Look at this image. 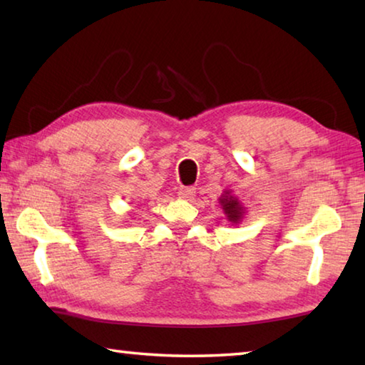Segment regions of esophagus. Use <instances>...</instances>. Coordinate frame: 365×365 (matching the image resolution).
I'll return each mask as SVG.
<instances>
[{
    "label": "esophagus",
    "instance_id": "esophagus-1",
    "mask_svg": "<svg viewBox=\"0 0 365 365\" xmlns=\"http://www.w3.org/2000/svg\"><path fill=\"white\" fill-rule=\"evenodd\" d=\"M178 195H180V197H183V200H193L196 195V188H193V187L180 188L178 190Z\"/></svg>",
    "mask_w": 365,
    "mask_h": 365
}]
</instances>
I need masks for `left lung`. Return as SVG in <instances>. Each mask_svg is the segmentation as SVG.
Masks as SVG:
<instances>
[{"mask_svg": "<svg viewBox=\"0 0 365 365\" xmlns=\"http://www.w3.org/2000/svg\"><path fill=\"white\" fill-rule=\"evenodd\" d=\"M219 202H220L222 209H224L227 219L230 220L232 224H240V222H242L246 209L243 207L242 202H240L238 197L232 195L230 190L224 191V195L220 196Z\"/></svg>", "mask_w": 365, "mask_h": 365, "instance_id": "8db88e82", "label": "left lung"}]
</instances>
